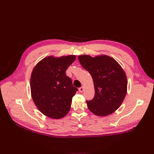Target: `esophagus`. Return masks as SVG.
<instances>
[{
    "instance_id": "obj_1",
    "label": "esophagus",
    "mask_w": 154,
    "mask_h": 154,
    "mask_svg": "<svg viewBox=\"0 0 154 154\" xmlns=\"http://www.w3.org/2000/svg\"><path fill=\"white\" fill-rule=\"evenodd\" d=\"M83 90H84V88H83V86L79 88V91H80V92H83Z\"/></svg>"
}]
</instances>
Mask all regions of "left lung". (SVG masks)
Listing matches in <instances>:
<instances>
[{"instance_id": "1", "label": "left lung", "mask_w": 154, "mask_h": 154, "mask_svg": "<svg viewBox=\"0 0 154 154\" xmlns=\"http://www.w3.org/2000/svg\"><path fill=\"white\" fill-rule=\"evenodd\" d=\"M78 60L91 74L94 82V98L86 101L88 109L99 116L113 113L127 94V79L122 67L114 58L106 55L93 58L83 54L79 56Z\"/></svg>"}]
</instances>
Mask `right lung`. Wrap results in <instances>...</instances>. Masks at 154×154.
<instances>
[{"mask_svg": "<svg viewBox=\"0 0 154 154\" xmlns=\"http://www.w3.org/2000/svg\"><path fill=\"white\" fill-rule=\"evenodd\" d=\"M76 57H46L32 70L30 80L32 100L41 112L49 118H62L71 109L78 88L72 85L66 72Z\"/></svg>", "mask_w": 154, "mask_h": 154, "instance_id": "right-lung-1", "label": "right lung"}]
</instances>
